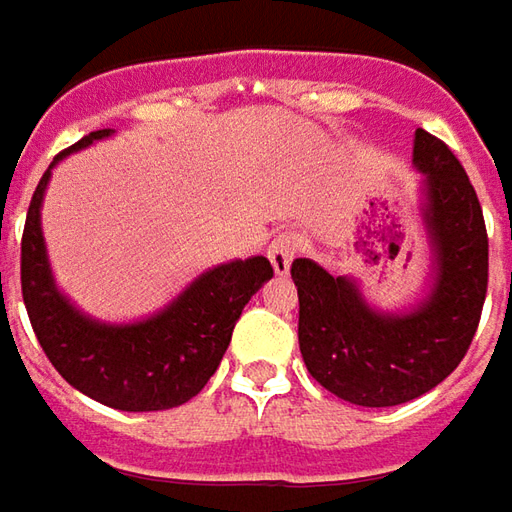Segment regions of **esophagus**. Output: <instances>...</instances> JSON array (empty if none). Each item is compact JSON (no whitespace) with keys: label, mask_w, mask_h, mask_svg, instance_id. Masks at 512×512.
Segmentation results:
<instances>
[{"label":"esophagus","mask_w":512,"mask_h":512,"mask_svg":"<svg viewBox=\"0 0 512 512\" xmlns=\"http://www.w3.org/2000/svg\"><path fill=\"white\" fill-rule=\"evenodd\" d=\"M266 255H269V260H272L274 274L286 277L291 269V260L297 257V238H294L291 232H280V235H274V240L269 243V249H266Z\"/></svg>","instance_id":"34e87169"}]
</instances>
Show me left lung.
I'll return each instance as SVG.
<instances>
[{"mask_svg": "<svg viewBox=\"0 0 512 512\" xmlns=\"http://www.w3.org/2000/svg\"><path fill=\"white\" fill-rule=\"evenodd\" d=\"M422 223L433 252L428 294L408 311L374 309L351 274L309 257L291 263L300 297V354L334 397L391 408L428 394L462 362L487 294V232L476 189L456 155L425 130L414 135Z\"/></svg>", "mask_w": 512, "mask_h": 512, "instance_id": "obj_1", "label": "left lung"}]
</instances>
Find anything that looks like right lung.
I'll use <instances>...</instances> for the list:
<instances>
[{"label": "right lung", "mask_w": 512, "mask_h": 512, "mask_svg": "<svg viewBox=\"0 0 512 512\" xmlns=\"http://www.w3.org/2000/svg\"><path fill=\"white\" fill-rule=\"evenodd\" d=\"M113 133L84 135L42 175L22 235V297L47 360L76 391L118 411H167L201 394L229 348L240 311L274 272L263 255L212 266L164 309L133 323H104L76 309L47 260L42 201L62 158Z\"/></svg>", "instance_id": "add662e5"}]
</instances>
